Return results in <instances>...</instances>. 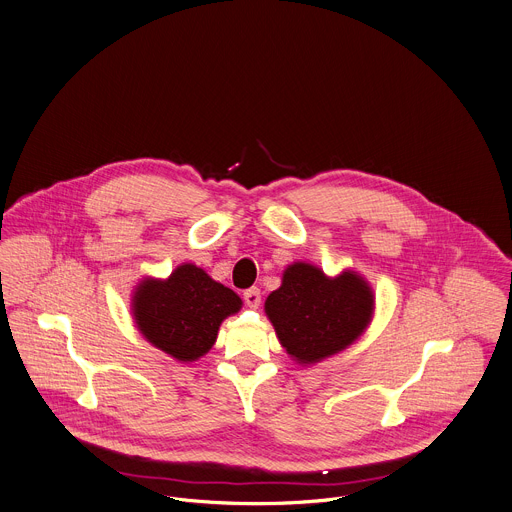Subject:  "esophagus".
Listing matches in <instances>:
<instances>
[{
	"mask_svg": "<svg viewBox=\"0 0 512 512\" xmlns=\"http://www.w3.org/2000/svg\"><path fill=\"white\" fill-rule=\"evenodd\" d=\"M243 299H245V303H247L249 307L257 309V307L261 305V291H259L257 287H251V289H247V291L243 293Z\"/></svg>",
	"mask_w": 512,
	"mask_h": 512,
	"instance_id": "obj_1",
	"label": "esophagus"
}]
</instances>
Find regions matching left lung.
Masks as SVG:
<instances>
[{"label":"left lung","mask_w":512,"mask_h":512,"mask_svg":"<svg viewBox=\"0 0 512 512\" xmlns=\"http://www.w3.org/2000/svg\"><path fill=\"white\" fill-rule=\"evenodd\" d=\"M376 295L366 277L344 269L333 277L305 261L287 265L281 287L265 299L279 344L299 366L342 354L374 319Z\"/></svg>","instance_id":"left-lung-1"}]
</instances>
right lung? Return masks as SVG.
Returning a JSON list of instances; mask_svg holds the SVG:
<instances>
[{
	"instance_id": "obj_1",
	"label": "right lung",
	"mask_w": 512,
	"mask_h": 512,
	"mask_svg": "<svg viewBox=\"0 0 512 512\" xmlns=\"http://www.w3.org/2000/svg\"><path fill=\"white\" fill-rule=\"evenodd\" d=\"M241 307L243 301L233 289L195 263H181L164 279L142 277L130 299L142 337L181 364L209 354L221 323Z\"/></svg>"
}]
</instances>
